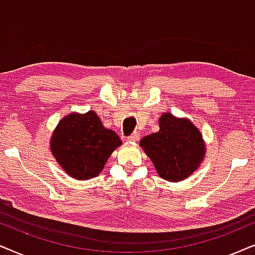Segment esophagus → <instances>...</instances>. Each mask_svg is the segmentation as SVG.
Masks as SVG:
<instances>
[{
  "instance_id": "obj_1",
  "label": "esophagus",
  "mask_w": 255,
  "mask_h": 255,
  "mask_svg": "<svg viewBox=\"0 0 255 255\" xmlns=\"http://www.w3.org/2000/svg\"><path fill=\"white\" fill-rule=\"evenodd\" d=\"M138 138H140V134H138L137 131H135V133H133L129 137H128V141L136 142V141H138Z\"/></svg>"
}]
</instances>
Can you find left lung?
I'll use <instances>...</instances> for the list:
<instances>
[{
	"label": "left lung",
	"instance_id": "left-lung-1",
	"mask_svg": "<svg viewBox=\"0 0 255 255\" xmlns=\"http://www.w3.org/2000/svg\"><path fill=\"white\" fill-rule=\"evenodd\" d=\"M159 130L147 135L140 147L151 159L159 177L181 182L198 169L206 154L204 138L188 118L163 113L158 119Z\"/></svg>",
	"mask_w": 255,
	"mask_h": 255
}]
</instances>
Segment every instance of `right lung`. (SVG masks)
I'll return each instance as SVG.
<instances>
[{"mask_svg": "<svg viewBox=\"0 0 255 255\" xmlns=\"http://www.w3.org/2000/svg\"><path fill=\"white\" fill-rule=\"evenodd\" d=\"M122 142L118 134L105 128L94 111L67 114L58 122L50 149L67 175L78 181L97 177Z\"/></svg>", "mask_w": 255, "mask_h": 255, "instance_id": "1", "label": "right lung"}]
</instances>
